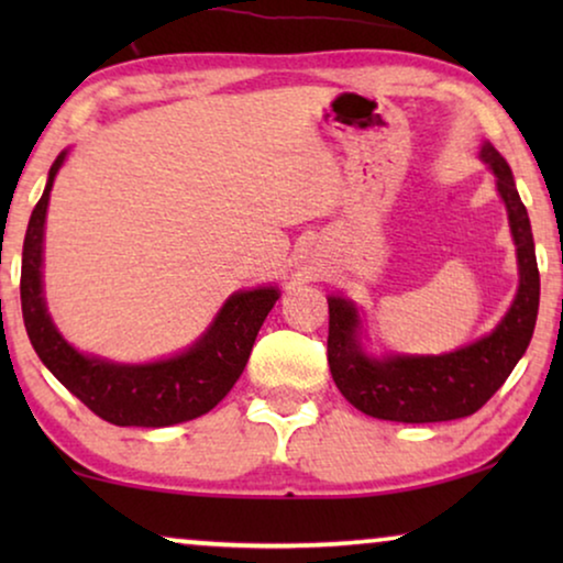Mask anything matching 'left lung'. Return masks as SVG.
Masks as SVG:
<instances>
[{"label":"left lung","instance_id":"8db88e82","mask_svg":"<svg viewBox=\"0 0 563 563\" xmlns=\"http://www.w3.org/2000/svg\"><path fill=\"white\" fill-rule=\"evenodd\" d=\"M484 164L497 176L507 218L518 245L520 287L503 322L487 338L445 356L368 358L358 345L356 307L341 297L328 299V364L335 387L356 410L395 422H443L474 415L503 387L533 338L541 274L526 205L507 161L495 145H482Z\"/></svg>","mask_w":563,"mask_h":563}]
</instances>
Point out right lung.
I'll use <instances>...</instances> for the list:
<instances>
[{
    "label": "right lung",
    "instance_id": "1",
    "mask_svg": "<svg viewBox=\"0 0 563 563\" xmlns=\"http://www.w3.org/2000/svg\"><path fill=\"white\" fill-rule=\"evenodd\" d=\"M64 158L66 153H60L51 166L48 184L30 214L22 243V320L35 353L74 397L112 426L164 428L210 412L243 374L253 341L279 299V291L274 287L238 291L214 318L212 328L181 356L145 366H120L84 356L60 338L51 322L41 282L45 210Z\"/></svg>",
    "mask_w": 563,
    "mask_h": 563
}]
</instances>
